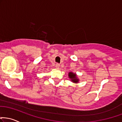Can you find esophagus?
Wrapping results in <instances>:
<instances>
[{"instance_id":"esophagus-1","label":"esophagus","mask_w":122,"mask_h":122,"mask_svg":"<svg viewBox=\"0 0 122 122\" xmlns=\"http://www.w3.org/2000/svg\"><path fill=\"white\" fill-rule=\"evenodd\" d=\"M56 67L57 69H58L60 67V64H58V63H57V64H56Z\"/></svg>"}]
</instances>
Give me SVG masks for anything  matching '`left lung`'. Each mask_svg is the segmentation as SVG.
<instances>
[{
    "label": "left lung",
    "mask_w": 122,
    "mask_h": 122,
    "mask_svg": "<svg viewBox=\"0 0 122 122\" xmlns=\"http://www.w3.org/2000/svg\"><path fill=\"white\" fill-rule=\"evenodd\" d=\"M69 77L70 79H71V81H73V82H75V83H77L78 82V80L77 78L76 77V74H74V73L70 72L69 73Z\"/></svg>",
    "instance_id": "8db88e82"
}]
</instances>
